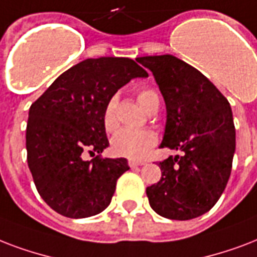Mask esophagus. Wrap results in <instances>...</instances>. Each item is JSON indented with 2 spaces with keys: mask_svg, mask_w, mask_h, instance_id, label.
<instances>
[{
  "mask_svg": "<svg viewBox=\"0 0 257 257\" xmlns=\"http://www.w3.org/2000/svg\"><path fill=\"white\" fill-rule=\"evenodd\" d=\"M145 165V162H137V161H128V166L130 168H137V166H142Z\"/></svg>",
  "mask_w": 257,
  "mask_h": 257,
  "instance_id": "obj_1",
  "label": "esophagus"
}]
</instances>
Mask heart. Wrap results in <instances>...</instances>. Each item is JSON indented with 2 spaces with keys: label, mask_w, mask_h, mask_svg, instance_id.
Here are the masks:
<instances>
[{
  "label": "heart",
  "mask_w": 257,
  "mask_h": 257,
  "mask_svg": "<svg viewBox=\"0 0 257 257\" xmlns=\"http://www.w3.org/2000/svg\"><path fill=\"white\" fill-rule=\"evenodd\" d=\"M138 103L143 110L149 112L153 107L160 106V96L154 89L145 88L138 92ZM116 97H111L107 101L103 111V124L107 131H114L118 126L116 120ZM157 137L153 131L149 130H130L123 128L118 131L111 139V147L115 154L126 157L130 160H143L156 146Z\"/></svg>",
  "instance_id": "1"
}]
</instances>
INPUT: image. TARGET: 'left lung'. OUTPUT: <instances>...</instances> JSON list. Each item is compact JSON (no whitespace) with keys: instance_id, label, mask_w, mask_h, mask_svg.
Returning <instances> with one entry per match:
<instances>
[{"instance_id":"obj_1","label":"left lung","mask_w":257,"mask_h":257,"mask_svg":"<svg viewBox=\"0 0 257 257\" xmlns=\"http://www.w3.org/2000/svg\"><path fill=\"white\" fill-rule=\"evenodd\" d=\"M166 104L161 147L182 156L160 162L162 177L146 189L153 210L170 220L206 213L221 197L232 170L236 130L229 101L212 81L173 55L143 56Z\"/></svg>"}]
</instances>
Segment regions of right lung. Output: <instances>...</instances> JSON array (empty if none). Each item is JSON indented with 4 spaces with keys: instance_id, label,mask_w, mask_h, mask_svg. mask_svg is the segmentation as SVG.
<instances>
[{
    "instance_id": "obj_1",
    "label": "right lung",
    "mask_w": 257,
    "mask_h": 257,
    "mask_svg": "<svg viewBox=\"0 0 257 257\" xmlns=\"http://www.w3.org/2000/svg\"><path fill=\"white\" fill-rule=\"evenodd\" d=\"M149 73L128 57L87 59L61 73L29 108L28 166L37 192L55 212L91 217L110 205L126 158L84 160L108 147L103 111L131 79Z\"/></svg>"
}]
</instances>
